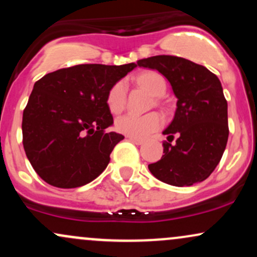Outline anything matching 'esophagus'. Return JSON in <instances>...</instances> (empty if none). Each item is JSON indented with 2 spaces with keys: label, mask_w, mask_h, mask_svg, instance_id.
Segmentation results:
<instances>
[{
  "label": "esophagus",
  "mask_w": 257,
  "mask_h": 257,
  "mask_svg": "<svg viewBox=\"0 0 257 257\" xmlns=\"http://www.w3.org/2000/svg\"><path fill=\"white\" fill-rule=\"evenodd\" d=\"M128 138V140L131 141V143L135 144V145H143L144 144V140H140V139H135V138H131V137H126Z\"/></svg>",
  "instance_id": "obj_1"
}]
</instances>
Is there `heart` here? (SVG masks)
I'll use <instances>...</instances> for the list:
<instances>
[{
    "label": "heart",
    "instance_id": "b5f03b06",
    "mask_svg": "<svg viewBox=\"0 0 257 257\" xmlns=\"http://www.w3.org/2000/svg\"><path fill=\"white\" fill-rule=\"evenodd\" d=\"M135 82L141 88L149 91L153 96L164 95L167 91V82L161 73L156 71H145L135 77ZM126 102V83L124 81L116 82L108 89L106 95V105L112 113L118 114L124 110ZM163 124V119L158 113H149L145 116L125 114L116 120L117 132L126 137L144 139L158 131Z\"/></svg>",
    "mask_w": 257,
    "mask_h": 257
}]
</instances>
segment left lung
Returning a JSON list of instances; mask_svg holds the SVG:
<instances>
[{
	"label": "left lung",
	"instance_id": "8db88e82",
	"mask_svg": "<svg viewBox=\"0 0 257 257\" xmlns=\"http://www.w3.org/2000/svg\"><path fill=\"white\" fill-rule=\"evenodd\" d=\"M157 70L169 81L178 99L174 118L164 135L175 145L163 144L162 158L149 164L155 178L184 187L204 180L219 164L228 139L227 101L220 79L202 65L172 55H156L138 61Z\"/></svg>",
	"mask_w": 257,
	"mask_h": 257
}]
</instances>
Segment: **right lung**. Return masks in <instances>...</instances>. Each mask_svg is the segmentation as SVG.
<instances>
[{
  "label": "right lung",
  "mask_w": 257,
  "mask_h": 257,
  "mask_svg": "<svg viewBox=\"0 0 257 257\" xmlns=\"http://www.w3.org/2000/svg\"><path fill=\"white\" fill-rule=\"evenodd\" d=\"M137 66L76 65L47 73L35 83L23 113V145L47 184L79 187L106 169L113 147L124 139L105 132L113 124L106 95Z\"/></svg>",
  "instance_id": "1"
}]
</instances>
